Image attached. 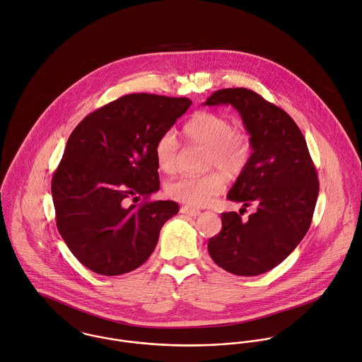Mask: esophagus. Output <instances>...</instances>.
Instances as JSON below:
<instances>
[{"label": "esophagus", "instance_id": "34e87169", "mask_svg": "<svg viewBox=\"0 0 362 362\" xmlns=\"http://www.w3.org/2000/svg\"><path fill=\"white\" fill-rule=\"evenodd\" d=\"M180 213H182V214H186V216H190V217H197V216H200V210H199V209H194V207H192V206H183V207L180 209Z\"/></svg>", "mask_w": 362, "mask_h": 362}]
</instances>
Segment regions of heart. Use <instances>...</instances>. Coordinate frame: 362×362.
<instances>
[{
	"mask_svg": "<svg viewBox=\"0 0 362 362\" xmlns=\"http://www.w3.org/2000/svg\"><path fill=\"white\" fill-rule=\"evenodd\" d=\"M187 143L207 148L206 168L219 169L199 176H182L166 186L168 194L185 204L203 207L225 190L226 176H239L250 158V139L233 129L232 122L213 112H197L183 124ZM179 144L173 132L163 133L155 144L158 168L173 173L177 168Z\"/></svg>",
	"mask_w": 362,
	"mask_h": 362,
	"instance_id": "heart-1",
	"label": "heart"
}]
</instances>
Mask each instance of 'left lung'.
Listing matches in <instances>:
<instances>
[{
	"label": "left lung",
	"instance_id": "8db88e82",
	"mask_svg": "<svg viewBox=\"0 0 362 362\" xmlns=\"http://www.w3.org/2000/svg\"><path fill=\"white\" fill-rule=\"evenodd\" d=\"M204 105H230L239 112L253 152L226 199L257 206L246 221L235 211L222 213L209 253L228 273L259 276L287 259L306 235L319 193L316 169L288 113L256 92L219 89Z\"/></svg>",
	"mask_w": 362,
	"mask_h": 362
}]
</instances>
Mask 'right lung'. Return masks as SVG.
Segmentation results:
<instances>
[{
	"mask_svg": "<svg viewBox=\"0 0 362 362\" xmlns=\"http://www.w3.org/2000/svg\"><path fill=\"white\" fill-rule=\"evenodd\" d=\"M192 100L132 93L88 115L74 129L52 179L57 229L74 256L102 276L144 264L175 202L130 204L159 190L155 144Z\"/></svg>",
	"mask_w": 362,
	"mask_h": 362,
	"instance_id": "right-lung-1",
	"label": "right lung"
}]
</instances>
